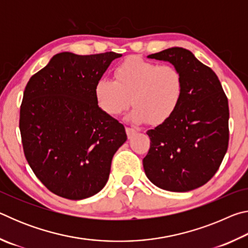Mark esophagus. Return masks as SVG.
<instances>
[{"label":"esophagus","mask_w":248,"mask_h":248,"mask_svg":"<svg viewBox=\"0 0 248 248\" xmlns=\"http://www.w3.org/2000/svg\"><path fill=\"white\" fill-rule=\"evenodd\" d=\"M125 132H127V136H128L129 139H131L134 134L137 133V131L133 128H125Z\"/></svg>","instance_id":"34e87169"}]
</instances>
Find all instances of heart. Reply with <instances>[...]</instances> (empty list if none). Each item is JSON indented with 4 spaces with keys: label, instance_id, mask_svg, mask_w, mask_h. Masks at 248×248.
<instances>
[{
    "label": "heart",
    "instance_id": "heart-1",
    "mask_svg": "<svg viewBox=\"0 0 248 248\" xmlns=\"http://www.w3.org/2000/svg\"><path fill=\"white\" fill-rule=\"evenodd\" d=\"M114 79L100 78L94 85V97L105 114L118 116L134 107L128 119L136 124L158 125L177 110L184 94V78L173 65H158L140 57H130L114 71Z\"/></svg>",
    "mask_w": 248,
    "mask_h": 248
}]
</instances>
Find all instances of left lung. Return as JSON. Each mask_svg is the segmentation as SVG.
<instances>
[{
  "mask_svg": "<svg viewBox=\"0 0 248 248\" xmlns=\"http://www.w3.org/2000/svg\"><path fill=\"white\" fill-rule=\"evenodd\" d=\"M148 58L180 71L184 94L171 118L146 132L145 175L161 189L190 191L213 177L228 150V98L217 74L189 50L173 47Z\"/></svg>",
  "mask_w": 248,
  "mask_h": 248,
  "instance_id": "1",
  "label": "left lung"
}]
</instances>
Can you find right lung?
<instances>
[{
	"label": "right lung",
	"mask_w": 248,
	"mask_h": 248,
	"mask_svg": "<svg viewBox=\"0 0 248 248\" xmlns=\"http://www.w3.org/2000/svg\"><path fill=\"white\" fill-rule=\"evenodd\" d=\"M121 56L58 53L25 87L19 116L24 153L53 194L81 200L107 183L112 157L127 134L97 106L94 85Z\"/></svg>",
	"instance_id": "right-lung-1"
}]
</instances>
